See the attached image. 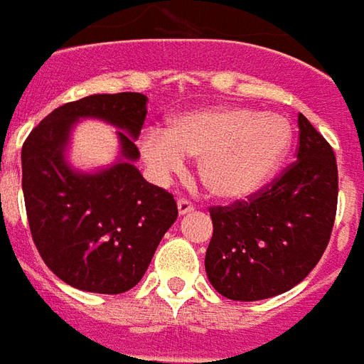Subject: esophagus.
Here are the masks:
<instances>
[{
	"label": "esophagus",
	"mask_w": 364,
	"mask_h": 364,
	"mask_svg": "<svg viewBox=\"0 0 364 364\" xmlns=\"http://www.w3.org/2000/svg\"><path fill=\"white\" fill-rule=\"evenodd\" d=\"M176 205H178V213L180 215L192 213V211H193V205L188 200H178V203H176Z\"/></svg>",
	"instance_id": "34e87169"
}]
</instances>
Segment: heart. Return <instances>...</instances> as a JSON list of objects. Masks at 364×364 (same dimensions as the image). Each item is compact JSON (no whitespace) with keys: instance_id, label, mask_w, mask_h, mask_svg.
Instances as JSON below:
<instances>
[{"instance_id":"heart-1","label":"heart","mask_w":364,"mask_h":364,"mask_svg":"<svg viewBox=\"0 0 364 364\" xmlns=\"http://www.w3.org/2000/svg\"><path fill=\"white\" fill-rule=\"evenodd\" d=\"M291 139V124L281 114L219 105L180 114L166 132L147 129L141 155L156 178L182 171L184 159H198V176L211 196L242 200L269 182Z\"/></svg>"}]
</instances>
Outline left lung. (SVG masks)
Segmentation results:
<instances>
[{"mask_svg": "<svg viewBox=\"0 0 364 364\" xmlns=\"http://www.w3.org/2000/svg\"><path fill=\"white\" fill-rule=\"evenodd\" d=\"M336 208V155L299 114V153L283 176L250 201L211 209L209 283L230 301H264L293 289L322 258Z\"/></svg>", "mask_w": 364, "mask_h": 364, "instance_id": "left-lung-1", "label": "left lung"}]
</instances>
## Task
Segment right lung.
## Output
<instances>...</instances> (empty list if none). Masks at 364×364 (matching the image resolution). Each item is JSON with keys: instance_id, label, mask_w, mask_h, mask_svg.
Wrapping results in <instances>:
<instances>
[{"instance_id": "right-lung-1", "label": "right lung", "mask_w": 364, "mask_h": 364, "mask_svg": "<svg viewBox=\"0 0 364 364\" xmlns=\"http://www.w3.org/2000/svg\"><path fill=\"white\" fill-rule=\"evenodd\" d=\"M145 116L141 92L91 95L48 114L23 145L33 240L44 264L79 291L118 294L135 287L178 217L171 193L135 166ZM83 119L117 127L121 151L114 164L83 171L69 163L70 135Z\"/></svg>"}]
</instances>
